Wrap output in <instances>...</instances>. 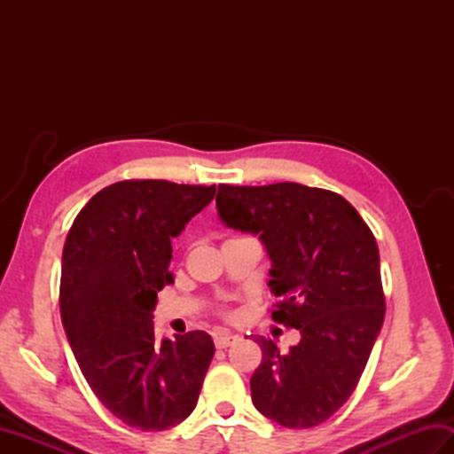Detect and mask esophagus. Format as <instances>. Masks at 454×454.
I'll return each mask as SVG.
<instances>
[{"label": "esophagus", "instance_id": "34e87169", "mask_svg": "<svg viewBox=\"0 0 454 454\" xmlns=\"http://www.w3.org/2000/svg\"><path fill=\"white\" fill-rule=\"evenodd\" d=\"M236 335H232L230 332H216L215 333V345L216 349H226V347H230L234 343Z\"/></svg>", "mask_w": 454, "mask_h": 454}]
</instances>
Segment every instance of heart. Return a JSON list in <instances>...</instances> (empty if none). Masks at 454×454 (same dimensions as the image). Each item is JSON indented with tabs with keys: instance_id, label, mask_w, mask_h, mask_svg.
Returning <instances> with one entry per match:
<instances>
[{
	"instance_id": "1",
	"label": "heart",
	"mask_w": 454,
	"mask_h": 454,
	"mask_svg": "<svg viewBox=\"0 0 454 454\" xmlns=\"http://www.w3.org/2000/svg\"><path fill=\"white\" fill-rule=\"evenodd\" d=\"M220 312H222V314H224V316H228V312H226V310H220Z\"/></svg>"
}]
</instances>
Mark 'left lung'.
<instances>
[{
	"label": "left lung",
	"instance_id": "obj_1",
	"mask_svg": "<svg viewBox=\"0 0 454 454\" xmlns=\"http://www.w3.org/2000/svg\"><path fill=\"white\" fill-rule=\"evenodd\" d=\"M216 207L226 226L262 239L273 320L302 335L288 353L259 337L254 406L283 427L320 426L359 384L387 312L371 228L341 195L301 183H222Z\"/></svg>",
	"mask_w": 454,
	"mask_h": 454
}]
</instances>
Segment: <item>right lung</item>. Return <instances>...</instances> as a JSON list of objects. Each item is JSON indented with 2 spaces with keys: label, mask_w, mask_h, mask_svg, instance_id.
<instances>
[{
  "label": "right lung",
  "mask_w": 454,
  "mask_h": 454,
  "mask_svg": "<svg viewBox=\"0 0 454 454\" xmlns=\"http://www.w3.org/2000/svg\"><path fill=\"white\" fill-rule=\"evenodd\" d=\"M216 185L127 179L91 197L67 232L60 314L85 380L114 418L142 431L195 410L215 356L205 332L156 341L153 306L173 281L171 238L215 199Z\"/></svg>",
  "instance_id": "1"
}]
</instances>
